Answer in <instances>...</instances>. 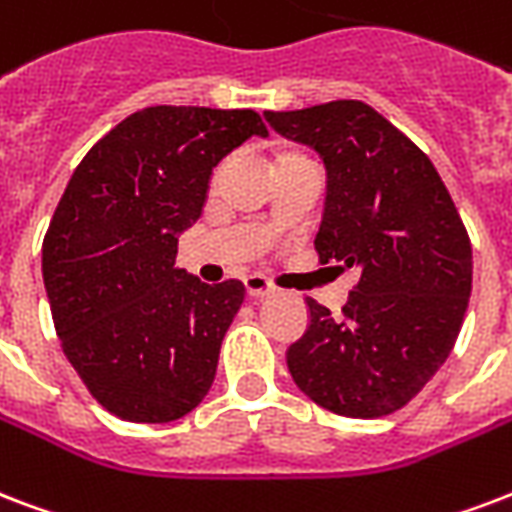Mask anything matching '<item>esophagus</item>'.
Masks as SVG:
<instances>
[{"instance_id": "esophagus-1", "label": "esophagus", "mask_w": 512, "mask_h": 512, "mask_svg": "<svg viewBox=\"0 0 512 512\" xmlns=\"http://www.w3.org/2000/svg\"><path fill=\"white\" fill-rule=\"evenodd\" d=\"M244 287H247V292L252 298H268V295L276 292V287H273L265 276H260V273H249V276H244Z\"/></svg>"}]
</instances>
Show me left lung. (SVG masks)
I'll return each mask as SVG.
<instances>
[{
  "mask_svg": "<svg viewBox=\"0 0 512 512\" xmlns=\"http://www.w3.org/2000/svg\"><path fill=\"white\" fill-rule=\"evenodd\" d=\"M265 120L325 163L319 260L360 268L341 317L306 298V333L287 349L292 381L338 416L400 411L462 330L473 290L462 217L427 155L365 101L265 112Z\"/></svg>",
  "mask_w": 512,
  "mask_h": 512,
  "instance_id": "left-lung-1",
  "label": "left lung"
}]
</instances>
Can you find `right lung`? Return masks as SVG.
Returning <instances> with one entry per match:
<instances>
[{"instance_id":"right-lung-1","label":"right lung","mask_w":512,"mask_h":512,"mask_svg":"<svg viewBox=\"0 0 512 512\" xmlns=\"http://www.w3.org/2000/svg\"><path fill=\"white\" fill-rule=\"evenodd\" d=\"M268 136L252 109L147 107L74 169L42 241V279L66 360L117 419H182L212 389L244 284L177 268L217 163Z\"/></svg>"}]
</instances>
